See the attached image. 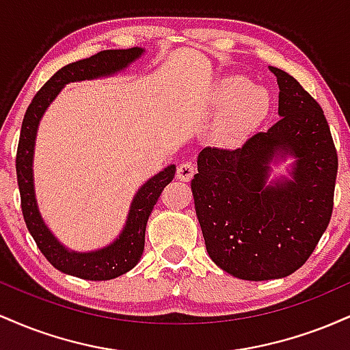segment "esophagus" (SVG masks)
<instances>
[{
	"instance_id": "obj_1",
	"label": "esophagus",
	"mask_w": 350,
	"mask_h": 350,
	"mask_svg": "<svg viewBox=\"0 0 350 350\" xmlns=\"http://www.w3.org/2000/svg\"><path fill=\"white\" fill-rule=\"evenodd\" d=\"M194 172H196V164L194 163H192V161H183L178 166L176 176H178L179 180H184V183H187V180L192 179Z\"/></svg>"
}]
</instances>
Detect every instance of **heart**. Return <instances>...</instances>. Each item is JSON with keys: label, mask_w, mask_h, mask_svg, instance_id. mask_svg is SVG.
<instances>
[{"label": "heart", "mask_w": 350, "mask_h": 350, "mask_svg": "<svg viewBox=\"0 0 350 350\" xmlns=\"http://www.w3.org/2000/svg\"><path fill=\"white\" fill-rule=\"evenodd\" d=\"M217 102L228 103L222 120L224 133L237 138L253 123L258 122L268 107L267 94L258 87H250L242 77H228L217 87Z\"/></svg>", "instance_id": "heart-1"}]
</instances>
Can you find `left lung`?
I'll return each mask as SVG.
<instances>
[{
  "instance_id": "left-lung-1",
  "label": "left lung",
  "mask_w": 350,
  "mask_h": 350,
  "mask_svg": "<svg viewBox=\"0 0 350 350\" xmlns=\"http://www.w3.org/2000/svg\"><path fill=\"white\" fill-rule=\"evenodd\" d=\"M278 115L240 148L207 146L191 183L208 256L240 280L284 278L306 263L329 226L337 152L323 108L284 70ZM295 158L291 180L267 184L271 164Z\"/></svg>"
}]
</instances>
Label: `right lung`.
<instances>
[{"instance_id": "obj_1", "label": "right lung", "mask_w": 350, "mask_h": 350, "mask_svg": "<svg viewBox=\"0 0 350 350\" xmlns=\"http://www.w3.org/2000/svg\"><path fill=\"white\" fill-rule=\"evenodd\" d=\"M143 52L144 49L142 47L102 51L92 57L77 60V62L62 67L34 95L23 120L18 152H16V174H18L19 194H21L24 222H26L27 230L33 235L39 250L49 260L52 267L82 280H113L135 268L144 250V232H146L148 217H150L154 204L158 202L163 189L174 178L176 166L171 164V166L164 167L138 189L130 206L126 224L113 243L95 252H70L55 239L39 214L33 179L36 133H38V126L44 111L51 105L52 100L57 97L66 83L115 74V72L123 70L124 67L130 66Z\"/></svg>"}]
</instances>
